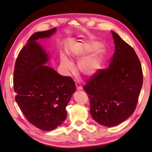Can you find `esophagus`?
<instances>
[{
    "instance_id": "obj_1",
    "label": "esophagus",
    "mask_w": 152,
    "mask_h": 152,
    "mask_svg": "<svg viewBox=\"0 0 152 152\" xmlns=\"http://www.w3.org/2000/svg\"><path fill=\"white\" fill-rule=\"evenodd\" d=\"M75 86H76V88H77V89H78V90H80V89H82V86L80 85V84L79 83V82H77L76 83H75Z\"/></svg>"
}]
</instances>
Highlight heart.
<instances>
[{"label": "heart", "mask_w": 152, "mask_h": 152, "mask_svg": "<svg viewBox=\"0 0 152 152\" xmlns=\"http://www.w3.org/2000/svg\"><path fill=\"white\" fill-rule=\"evenodd\" d=\"M84 50L79 49L75 56L80 57L84 54ZM61 65L62 68L67 74L75 71V66L73 63L70 61L65 56L62 54L61 56ZM100 65V59L98 56H87L82 59L78 63V68L79 71L86 76L93 75L97 71Z\"/></svg>", "instance_id": "heart-1"}]
</instances>
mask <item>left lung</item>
<instances>
[{
    "label": "left lung",
    "mask_w": 152,
    "mask_h": 152,
    "mask_svg": "<svg viewBox=\"0 0 152 152\" xmlns=\"http://www.w3.org/2000/svg\"><path fill=\"white\" fill-rule=\"evenodd\" d=\"M112 34L115 49L109 66L98 69L83 87L92 117L107 127L118 125L134 112L143 79L134 49L115 32Z\"/></svg>",
    "instance_id": "obj_1"
}]
</instances>
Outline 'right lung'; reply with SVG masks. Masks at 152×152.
<instances>
[{
	"label": "right lung",
	"instance_id": "add662e5",
	"mask_svg": "<svg viewBox=\"0 0 152 152\" xmlns=\"http://www.w3.org/2000/svg\"><path fill=\"white\" fill-rule=\"evenodd\" d=\"M56 30L39 31L32 35L18 54L14 70L15 100L31 124L42 131H51L65 121L66 107L75 91L70 77L59 75L44 65L48 54L36 42L48 38Z\"/></svg>",
	"mask_w": 152,
	"mask_h": 152
}]
</instances>
